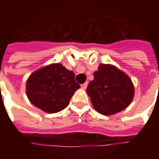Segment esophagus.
Masks as SVG:
<instances>
[{"mask_svg":"<svg viewBox=\"0 0 159 159\" xmlns=\"http://www.w3.org/2000/svg\"><path fill=\"white\" fill-rule=\"evenodd\" d=\"M81 86H82V88H83V89H85L87 88V86H88V82H86V83H84L83 84H82Z\"/></svg>","mask_w":159,"mask_h":159,"instance_id":"esophagus-1","label":"esophagus"}]
</instances>
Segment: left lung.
Here are the masks:
<instances>
[{
  "label": "left lung",
  "instance_id": "obj_1",
  "mask_svg": "<svg viewBox=\"0 0 159 159\" xmlns=\"http://www.w3.org/2000/svg\"><path fill=\"white\" fill-rule=\"evenodd\" d=\"M93 76L87 92L98 112L108 116L129 107L133 100L134 86L125 73L113 66L100 65Z\"/></svg>",
  "mask_w": 159,
  "mask_h": 159
}]
</instances>
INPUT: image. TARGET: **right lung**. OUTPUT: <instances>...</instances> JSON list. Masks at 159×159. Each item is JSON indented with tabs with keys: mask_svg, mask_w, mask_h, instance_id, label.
Segmentation results:
<instances>
[{
	"mask_svg": "<svg viewBox=\"0 0 159 159\" xmlns=\"http://www.w3.org/2000/svg\"><path fill=\"white\" fill-rule=\"evenodd\" d=\"M80 85L75 74L60 64H52L33 72L26 83L30 101L48 113L64 110Z\"/></svg>",
	"mask_w": 159,
	"mask_h": 159,
	"instance_id": "right-lung-1",
	"label": "right lung"
}]
</instances>
